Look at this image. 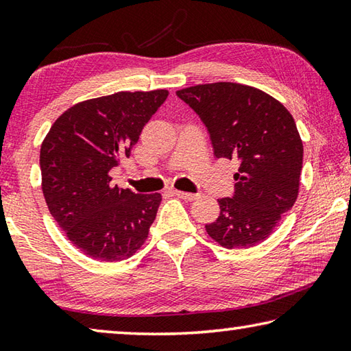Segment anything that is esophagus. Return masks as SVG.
Instances as JSON below:
<instances>
[{
  "instance_id": "obj_1",
  "label": "esophagus",
  "mask_w": 351,
  "mask_h": 351,
  "mask_svg": "<svg viewBox=\"0 0 351 351\" xmlns=\"http://www.w3.org/2000/svg\"><path fill=\"white\" fill-rule=\"evenodd\" d=\"M173 193L176 195L178 198L186 199V201H193V199L198 198L197 193H187V192H181V190H173Z\"/></svg>"
}]
</instances>
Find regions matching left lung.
<instances>
[{
    "instance_id": "left-lung-1",
    "label": "left lung",
    "mask_w": 351,
    "mask_h": 351,
    "mask_svg": "<svg viewBox=\"0 0 351 351\" xmlns=\"http://www.w3.org/2000/svg\"><path fill=\"white\" fill-rule=\"evenodd\" d=\"M209 132L217 158L239 159L235 190L218 199L219 217L206 230L219 245L251 247L265 241L299 193L304 145L293 116L257 88L232 82L176 91Z\"/></svg>"
}]
</instances>
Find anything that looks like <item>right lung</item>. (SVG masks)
<instances>
[{"label":"right lung","mask_w":351,"mask_h":351,"mask_svg":"<svg viewBox=\"0 0 351 351\" xmlns=\"http://www.w3.org/2000/svg\"><path fill=\"white\" fill-rule=\"evenodd\" d=\"M169 91L116 93L85 100L57 119L40 150L43 195L69 241L94 260L121 261L138 251L161 195L111 186L110 171L130 158Z\"/></svg>","instance_id":"obj_1"}]
</instances>
